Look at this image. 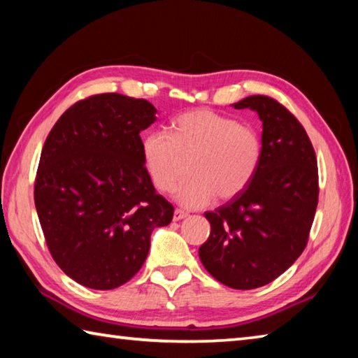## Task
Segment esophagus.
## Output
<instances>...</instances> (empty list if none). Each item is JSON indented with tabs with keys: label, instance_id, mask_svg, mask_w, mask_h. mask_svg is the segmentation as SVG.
<instances>
[{
	"label": "esophagus",
	"instance_id": "esophagus-1",
	"mask_svg": "<svg viewBox=\"0 0 358 358\" xmlns=\"http://www.w3.org/2000/svg\"><path fill=\"white\" fill-rule=\"evenodd\" d=\"M187 215H189V214H187L185 210H182V209H176V210H174V215H173V220H174V222H179V220H182V218H185Z\"/></svg>",
	"mask_w": 358,
	"mask_h": 358
}]
</instances>
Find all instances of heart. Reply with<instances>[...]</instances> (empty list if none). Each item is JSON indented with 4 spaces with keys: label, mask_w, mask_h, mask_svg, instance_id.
I'll return each mask as SVG.
<instances>
[{
    "label": "heart",
    "mask_w": 358,
    "mask_h": 358,
    "mask_svg": "<svg viewBox=\"0 0 358 358\" xmlns=\"http://www.w3.org/2000/svg\"><path fill=\"white\" fill-rule=\"evenodd\" d=\"M141 154L152 184L160 192L176 189L189 160L187 178L178 189L185 208L228 201L247 189L258 171L262 144L252 125L212 110H192L176 116L165 131H149Z\"/></svg>",
    "instance_id": "b5f03b06"
}]
</instances>
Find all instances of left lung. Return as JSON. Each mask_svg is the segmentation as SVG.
Masks as SVG:
<instances>
[{"mask_svg": "<svg viewBox=\"0 0 358 358\" xmlns=\"http://www.w3.org/2000/svg\"><path fill=\"white\" fill-rule=\"evenodd\" d=\"M262 121V154L252 182L214 212L199 259L233 289H255L287 271L306 247L315 220L319 176L315 149L297 117L268 96L234 103Z\"/></svg>", "mask_w": 358, "mask_h": 358, "instance_id": "8db88e82", "label": "left lung"}]
</instances>
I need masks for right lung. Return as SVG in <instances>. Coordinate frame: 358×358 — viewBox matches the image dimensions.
Instances as JSON below:
<instances>
[{"label": "right lung", "mask_w": 358, "mask_h": 358, "mask_svg": "<svg viewBox=\"0 0 358 358\" xmlns=\"http://www.w3.org/2000/svg\"><path fill=\"white\" fill-rule=\"evenodd\" d=\"M155 113L144 99L97 94L62 113L42 148L34 203L47 247L67 277L91 289L127 283L154 228L173 220L141 154L140 131Z\"/></svg>", "instance_id": "right-lung-1"}]
</instances>
